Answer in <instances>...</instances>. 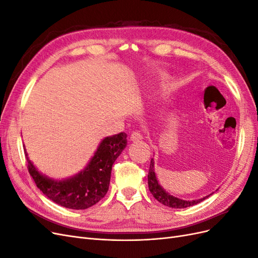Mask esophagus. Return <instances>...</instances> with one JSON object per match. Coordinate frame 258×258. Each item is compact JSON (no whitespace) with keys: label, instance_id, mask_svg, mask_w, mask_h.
<instances>
[{"label":"esophagus","instance_id":"obj_1","mask_svg":"<svg viewBox=\"0 0 258 258\" xmlns=\"http://www.w3.org/2000/svg\"><path fill=\"white\" fill-rule=\"evenodd\" d=\"M142 139L143 137L139 131H132V134L130 135V141H139V140H142Z\"/></svg>","mask_w":258,"mask_h":258}]
</instances>
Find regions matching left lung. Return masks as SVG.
Returning a JSON list of instances; mask_svg holds the SVG:
<instances>
[{
  "label": "left lung",
  "mask_w": 258,
  "mask_h": 258,
  "mask_svg": "<svg viewBox=\"0 0 258 258\" xmlns=\"http://www.w3.org/2000/svg\"><path fill=\"white\" fill-rule=\"evenodd\" d=\"M147 178H148V188H150V191L152 192L154 198L156 200H158L163 206H167L169 208L183 209V208H187V207H191V206L199 204V202H201V201H204L208 197H210V195H209V196L198 199V200L186 201V200H182V199H178L176 197L171 196V195H169L166 190H163L162 187L158 184V181H157V178H156L155 171H154V159L153 158L151 159V165H150V169H148Z\"/></svg>",
  "instance_id": "8db88e82"
}]
</instances>
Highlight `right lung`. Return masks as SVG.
<instances>
[{"label":"right lung","mask_w":258,"mask_h":258,"mask_svg":"<svg viewBox=\"0 0 258 258\" xmlns=\"http://www.w3.org/2000/svg\"><path fill=\"white\" fill-rule=\"evenodd\" d=\"M126 145L124 132L105 138L85 170L64 181H54L42 175L25 153L29 173L46 197L64 208L84 210L96 205L106 195L113 163Z\"/></svg>","instance_id":"add662e5"}]
</instances>
